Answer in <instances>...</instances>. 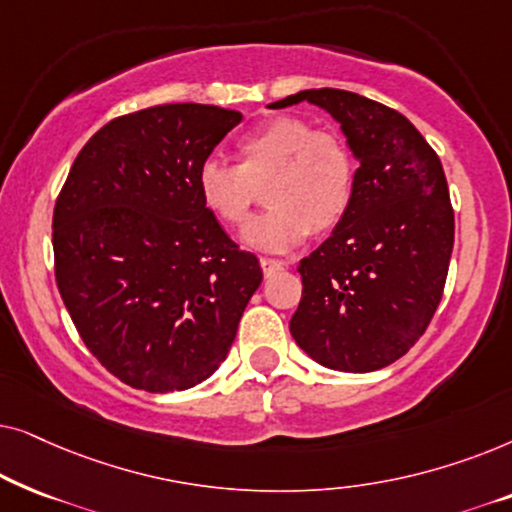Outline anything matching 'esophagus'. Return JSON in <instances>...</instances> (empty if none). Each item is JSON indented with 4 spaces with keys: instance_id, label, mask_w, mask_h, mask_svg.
<instances>
[{
    "instance_id": "obj_1",
    "label": "esophagus",
    "mask_w": 512,
    "mask_h": 512,
    "mask_svg": "<svg viewBox=\"0 0 512 512\" xmlns=\"http://www.w3.org/2000/svg\"><path fill=\"white\" fill-rule=\"evenodd\" d=\"M261 268H263V275L265 277H272L275 272L284 270V263L282 261H275V258H261Z\"/></svg>"
}]
</instances>
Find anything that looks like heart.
Returning a JSON list of instances; mask_svg holds the SVG:
<instances>
[{"instance_id":"1","label":"heart","mask_w":512,"mask_h":512,"mask_svg":"<svg viewBox=\"0 0 512 512\" xmlns=\"http://www.w3.org/2000/svg\"><path fill=\"white\" fill-rule=\"evenodd\" d=\"M237 165L209 158L195 186L202 205L221 223H247L256 191L265 188L270 212L242 233L249 249L286 254L312 233H328L345 219L354 198L356 165L338 132L317 130L300 118L279 116L244 135L235 146Z\"/></svg>"}]
</instances>
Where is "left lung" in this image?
I'll return each mask as SVG.
<instances>
[{"instance_id": "8db88e82", "label": "left lung", "mask_w": 512, "mask_h": 512, "mask_svg": "<svg viewBox=\"0 0 512 512\" xmlns=\"http://www.w3.org/2000/svg\"><path fill=\"white\" fill-rule=\"evenodd\" d=\"M300 102L333 116L359 167L347 216L298 265L303 298L289 328L321 366L373 373L422 338L443 298L454 247L447 179L398 111L335 88L300 90L268 107Z\"/></svg>"}]
</instances>
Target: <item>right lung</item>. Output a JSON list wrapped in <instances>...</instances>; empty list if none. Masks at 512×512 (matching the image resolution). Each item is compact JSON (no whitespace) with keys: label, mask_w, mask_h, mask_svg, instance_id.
<instances>
[{"label":"right lung","mask_w":512,"mask_h":512,"mask_svg":"<svg viewBox=\"0 0 512 512\" xmlns=\"http://www.w3.org/2000/svg\"><path fill=\"white\" fill-rule=\"evenodd\" d=\"M240 121L191 102L114 118L55 202L60 296L95 359L130 387L165 394L207 380L261 286L258 258L237 249L195 186Z\"/></svg>","instance_id":"1"}]
</instances>
